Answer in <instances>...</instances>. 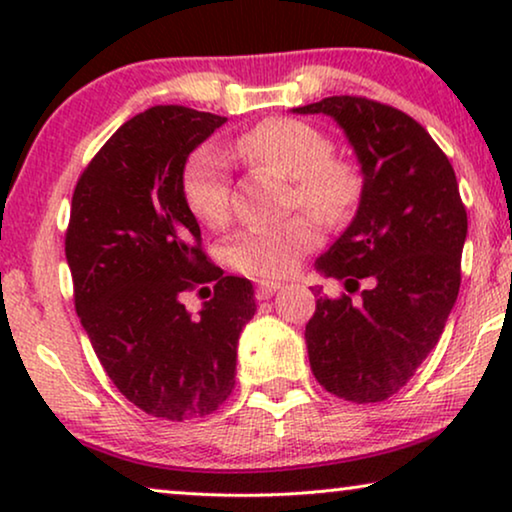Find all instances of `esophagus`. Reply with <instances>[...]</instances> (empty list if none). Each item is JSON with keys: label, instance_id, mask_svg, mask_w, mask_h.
<instances>
[{"label": "esophagus", "instance_id": "esophagus-1", "mask_svg": "<svg viewBox=\"0 0 512 512\" xmlns=\"http://www.w3.org/2000/svg\"><path fill=\"white\" fill-rule=\"evenodd\" d=\"M277 289H279V282H258V284H256V298H258V300L270 298L272 293H275Z\"/></svg>", "mask_w": 512, "mask_h": 512}]
</instances>
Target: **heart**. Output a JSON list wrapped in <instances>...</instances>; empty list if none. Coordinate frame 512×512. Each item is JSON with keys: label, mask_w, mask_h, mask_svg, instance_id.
I'll return each mask as SVG.
<instances>
[{"label": "heart", "mask_w": 512, "mask_h": 512, "mask_svg": "<svg viewBox=\"0 0 512 512\" xmlns=\"http://www.w3.org/2000/svg\"><path fill=\"white\" fill-rule=\"evenodd\" d=\"M235 151L251 163L275 167L293 181L291 202L326 221H340L361 195V177L352 160L335 156L333 139L319 125L291 116H272L237 137ZM181 200L209 228L228 221L230 191L226 156L212 144L188 153L181 170ZM310 212L272 226L240 230L226 244V263L254 279H279L321 242V226Z\"/></svg>", "instance_id": "obj_1"}]
</instances>
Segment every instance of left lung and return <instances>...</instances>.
<instances>
[{
  "instance_id": "left-lung-1",
  "label": "left lung",
  "mask_w": 512,
  "mask_h": 512,
  "mask_svg": "<svg viewBox=\"0 0 512 512\" xmlns=\"http://www.w3.org/2000/svg\"><path fill=\"white\" fill-rule=\"evenodd\" d=\"M342 125L361 160L352 226L317 261L326 277L361 291L319 296L305 326L310 366L326 391L380 403L405 387L438 345L461 284L468 216L452 163L405 111L363 95L298 107Z\"/></svg>"
}]
</instances>
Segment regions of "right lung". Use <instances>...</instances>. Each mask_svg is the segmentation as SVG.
<instances>
[{"label": "right lung", "instance_id": "right-lung-1", "mask_svg": "<svg viewBox=\"0 0 512 512\" xmlns=\"http://www.w3.org/2000/svg\"><path fill=\"white\" fill-rule=\"evenodd\" d=\"M226 116L158 104L125 121L81 172L65 254L74 307L116 389L146 415L186 422L235 389L251 282L223 275L181 200V170ZM213 289L207 290L206 284ZM205 290L198 318L180 303Z\"/></svg>", "mask_w": 512, "mask_h": 512}]
</instances>
